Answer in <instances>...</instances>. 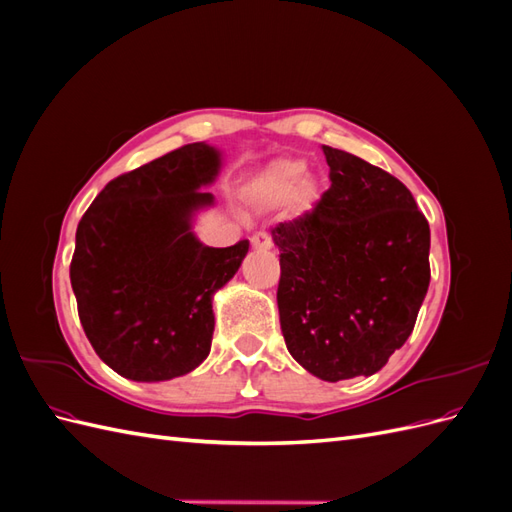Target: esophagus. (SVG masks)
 <instances>
[{"instance_id": "1", "label": "esophagus", "mask_w": 512, "mask_h": 512, "mask_svg": "<svg viewBox=\"0 0 512 512\" xmlns=\"http://www.w3.org/2000/svg\"><path fill=\"white\" fill-rule=\"evenodd\" d=\"M271 237L267 235V232H256V235L252 237V247H256V250H271Z\"/></svg>"}]
</instances>
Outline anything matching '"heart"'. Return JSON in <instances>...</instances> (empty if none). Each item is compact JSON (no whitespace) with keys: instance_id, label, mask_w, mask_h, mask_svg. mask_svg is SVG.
Segmentation results:
<instances>
[{"instance_id":"obj_1","label":"heart","mask_w":512,"mask_h":512,"mask_svg":"<svg viewBox=\"0 0 512 512\" xmlns=\"http://www.w3.org/2000/svg\"><path fill=\"white\" fill-rule=\"evenodd\" d=\"M256 200L258 205L269 209L290 203L294 211L305 213L318 200V185L312 177H307L303 160H275L258 181Z\"/></svg>"}]
</instances>
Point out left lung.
Listing matches in <instances>:
<instances>
[{
	"label": "left lung",
	"mask_w": 512,
	"mask_h": 512,
	"mask_svg": "<svg viewBox=\"0 0 512 512\" xmlns=\"http://www.w3.org/2000/svg\"><path fill=\"white\" fill-rule=\"evenodd\" d=\"M322 151L331 188L271 235L286 348L309 374L337 382L376 374L406 344L431 280L429 224L397 177Z\"/></svg>",
	"instance_id": "left-lung-1"
}]
</instances>
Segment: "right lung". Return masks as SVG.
<instances>
[{
	"label": "right lung",
	"instance_id": "right-lung-1",
	"mask_svg": "<svg viewBox=\"0 0 512 512\" xmlns=\"http://www.w3.org/2000/svg\"><path fill=\"white\" fill-rule=\"evenodd\" d=\"M220 153L183 145L108 181L76 228L70 282L83 331L119 376L160 382L207 359L213 292L250 250V241L207 247L192 213L213 203L200 192L218 175Z\"/></svg>",
	"mask_w": 512,
	"mask_h": 512
}]
</instances>
